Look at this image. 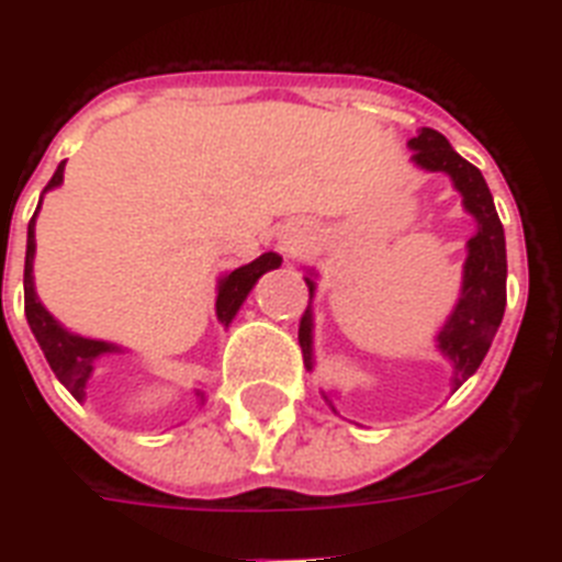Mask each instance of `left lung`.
Returning a JSON list of instances; mask_svg holds the SVG:
<instances>
[{"label":"left lung","instance_id":"1","mask_svg":"<svg viewBox=\"0 0 562 562\" xmlns=\"http://www.w3.org/2000/svg\"><path fill=\"white\" fill-rule=\"evenodd\" d=\"M413 161L430 172H447L453 178L456 190L462 193L464 207L471 210L479 222V231L468 241V262H464V285L456 312L450 314L447 326L439 335V349L453 360V390L468 381L485 360L487 349L505 314V231L496 216L494 195L487 190L482 172L471 161L456 153L441 132L422 126L418 135L409 140ZM308 296L314 282L305 277ZM300 349L305 367L312 369V314L308 308L300 317Z\"/></svg>","mask_w":562,"mask_h":562}]
</instances>
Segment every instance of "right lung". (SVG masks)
Instances as JSON below:
<instances>
[{"label":"right lung","mask_w":562,"mask_h":562,"mask_svg":"<svg viewBox=\"0 0 562 562\" xmlns=\"http://www.w3.org/2000/svg\"><path fill=\"white\" fill-rule=\"evenodd\" d=\"M63 167L66 161L59 164L57 172L52 176L48 187L45 190H52L63 181ZM36 216V213H34ZM31 262H34V218H31L29 225V248H25V317H29V326L34 331L36 344L43 349L45 360H48V367L54 369V375L59 378V384L66 386L77 401L86 395V381L91 375V363L94 358L103 352H112L115 346L103 344V340H89V337L80 335H68L66 328L59 326L54 321L52 314L45 312L43 303L36 300L34 294V277H31ZM282 259L277 254H262L259 259H254L250 266H241L236 271H231L225 280L218 282V296H216V312L218 321L231 323L234 321L236 308L241 305V300L248 296V291L254 289V282L262 277L266 271L280 266ZM202 395V392H199Z\"/></svg>","instance_id":"1"}]
</instances>
